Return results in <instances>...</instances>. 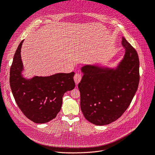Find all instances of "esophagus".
I'll return each instance as SVG.
<instances>
[{
  "label": "esophagus",
  "instance_id": "1",
  "mask_svg": "<svg viewBox=\"0 0 155 155\" xmlns=\"http://www.w3.org/2000/svg\"><path fill=\"white\" fill-rule=\"evenodd\" d=\"M81 79H82L81 74H80L79 73H75V76H74V80H75V82L76 83V84H78L80 82Z\"/></svg>",
  "mask_w": 155,
  "mask_h": 155
}]
</instances>
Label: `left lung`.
Listing matches in <instances>:
<instances>
[{
  "label": "left lung",
  "instance_id": "1",
  "mask_svg": "<svg viewBox=\"0 0 155 155\" xmlns=\"http://www.w3.org/2000/svg\"><path fill=\"white\" fill-rule=\"evenodd\" d=\"M125 52L116 68L87 64L78 84L84 117L96 125L115 122L129 106L139 82V61L136 49L122 37Z\"/></svg>",
  "mask_w": 155,
  "mask_h": 155
}]
</instances>
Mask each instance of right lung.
Listing matches in <instances>:
<instances>
[{"label":"right lung","instance_id":"add662e5","mask_svg":"<svg viewBox=\"0 0 155 155\" xmlns=\"http://www.w3.org/2000/svg\"><path fill=\"white\" fill-rule=\"evenodd\" d=\"M23 41L19 44L11 66V89L16 104L26 117L36 124L47 123L61 110L64 93L75 88V73L24 78L21 58Z\"/></svg>","mask_w":155,"mask_h":155}]
</instances>
